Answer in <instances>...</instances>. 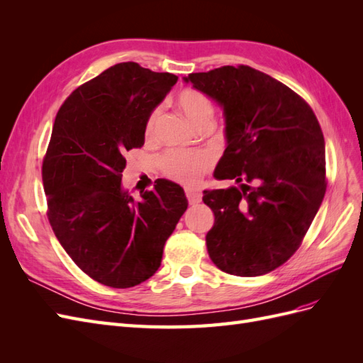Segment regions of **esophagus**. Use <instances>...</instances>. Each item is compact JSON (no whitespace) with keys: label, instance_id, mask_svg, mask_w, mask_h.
Wrapping results in <instances>:
<instances>
[{"label":"esophagus","instance_id":"obj_1","mask_svg":"<svg viewBox=\"0 0 363 363\" xmlns=\"http://www.w3.org/2000/svg\"><path fill=\"white\" fill-rule=\"evenodd\" d=\"M186 196H188V200L191 204H199L201 201V191L200 189H194V188H188L184 191Z\"/></svg>","mask_w":363,"mask_h":363}]
</instances>
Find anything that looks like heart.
I'll return each instance as SVG.
<instances>
[{
    "label": "heart",
    "instance_id": "1",
    "mask_svg": "<svg viewBox=\"0 0 363 363\" xmlns=\"http://www.w3.org/2000/svg\"><path fill=\"white\" fill-rule=\"evenodd\" d=\"M177 104L183 115L188 118V121L195 128L206 123V121L213 119V104L211 98L199 91H182L177 96ZM160 113V107H156L145 121L144 131L148 140H152L156 136ZM208 167H211V159L203 155V152L172 150L164 152L160 159V168L168 177L188 184L199 182Z\"/></svg>",
    "mask_w": 363,
    "mask_h": 363
}]
</instances>
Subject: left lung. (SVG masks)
Wrapping results in <instances>:
<instances>
[{"mask_svg": "<svg viewBox=\"0 0 363 363\" xmlns=\"http://www.w3.org/2000/svg\"><path fill=\"white\" fill-rule=\"evenodd\" d=\"M223 108L227 148L215 177L239 188L204 191L215 224L208 256L232 276L283 265L309 230L325 194L320 123L300 95L245 65L183 77Z\"/></svg>", "mask_w": 363, "mask_h": 363, "instance_id": "left-lung-1", "label": "left lung"}]
</instances>
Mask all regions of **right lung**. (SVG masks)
Here are the masks:
<instances>
[{
    "instance_id": "1",
    "label": "right lung",
    "mask_w": 363,
    "mask_h": 363,
    "mask_svg": "<svg viewBox=\"0 0 363 363\" xmlns=\"http://www.w3.org/2000/svg\"><path fill=\"white\" fill-rule=\"evenodd\" d=\"M177 80L118 63L77 87L54 121L42 164L50 224L75 265L106 286L150 279L188 208L177 183L159 179L136 201L121 179L127 151L144 145L148 115Z\"/></svg>"
}]
</instances>
